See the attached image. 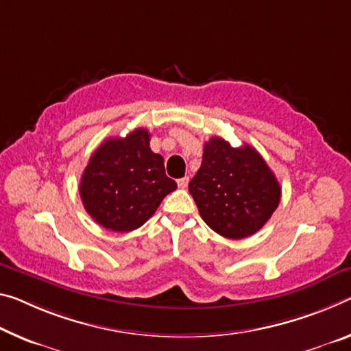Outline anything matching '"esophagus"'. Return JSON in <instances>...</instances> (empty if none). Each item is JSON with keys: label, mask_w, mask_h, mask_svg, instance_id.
Masks as SVG:
<instances>
[{"label": "esophagus", "mask_w": 351, "mask_h": 351, "mask_svg": "<svg viewBox=\"0 0 351 351\" xmlns=\"http://www.w3.org/2000/svg\"><path fill=\"white\" fill-rule=\"evenodd\" d=\"M187 184H189V176H184V178H181V180H178V187L186 189Z\"/></svg>", "instance_id": "obj_1"}]
</instances>
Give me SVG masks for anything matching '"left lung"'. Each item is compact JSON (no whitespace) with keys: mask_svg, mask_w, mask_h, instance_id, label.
<instances>
[{"mask_svg":"<svg viewBox=\"0 0 351 351\" xmlns=\"http://www.w3.org/2000/svg\"><path fill=\"white\" fill-rule=\"evenodd\" d=\"M189 192L210 230L243 239L263 228L280 204V182L253 147L234 148L221 137L204 143L203 162Z\"/></svg>","mask_w":351,"mask_h":351,"instance_id":"obj_1","label":"left lung"}]
</instances>
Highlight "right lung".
<instances>
[{
	"instance_id": "right-lung-1",
	"label": "right lung",
	"mask_w": 351,
	"mask_h": 351,
	"mask_svg": "<svg viewBox=\"0 0 351 351\" xmlns=\"http://www.w3.org/2000/svg\"><path fill=\"white\" fill-rule=\"evenodd\" d=\"M176 182L165 175L164 158L149 148V132L137 128L126 137H109L97 148L80 182L87 214L106 230L141 228Z\"/></svg>"
}]
</instances>
